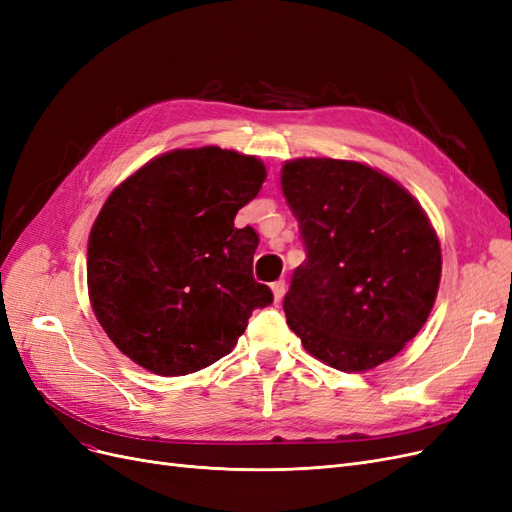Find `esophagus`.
<instances>
[{
    "mask_svg": "<svg viewBox=\"0 0 512 512\" xmlns=\"http://www.w3.org/2000/svg\"><path fill=\"white\" fill-rule=\"evenodd\" d=\"M271 290H273V299H275V301H282L284 294H286V284H284V280L273 282V284H271Z\"/></svg>",
    "mask_w": 512,
    "mask_h": 512,
    "instance_id": "34e87169",
    "label": "esophagus"
}]
</instances>
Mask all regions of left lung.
I'll return each instance as SVG.
<instances>
[{
    "label": "left lung",
    "mask_w": 512,
    "mask_h": 512,
    "mask_svg": "<svg viewBox=\"0 0 512 512\" xmlns=\"http://www.w3.org/2000/svg\"><path fill=\"white\" fill-rule=\"evenodd\" d=\"M282 192L307 250L284 297L288 327L348 374L393 359L438 297L442 250L425 209L393 177L352 160H288Z\"/></svg>",
    "instance_id": "obj_1"
}]
</instances>
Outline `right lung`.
<instances>
[{
	"instance_id": "add662e5",
	"label": "right lung",
	"mask_w": 512,
	"mask_h": 512,
	"mask_svg": "<svg viewBox=\"0 0 512 512\" xmlns=\"http://www.w3.org/2000/svg\"><path fill=\"white\" fill-rule=\"evenodd\" d=\"M265 179V164L239 151L173 149L106 198L87 243L89 303L136 365L158 376L205 369L273 301L252 273L258 235L235 226Z\"/></svg>"
}]
</instances>
